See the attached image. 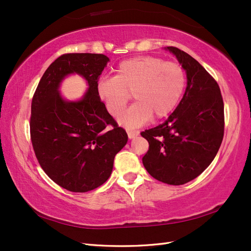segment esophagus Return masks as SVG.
<instances>
[{
    "mask_svg": "<svg viewBox=\"0 0 251 251\" xmlns=\"http://www.w3.org/2000/svg\"><path fill=\"white\" fill-rule=\"evenodd\" d=\"M139 134H140L139 131H127V136H128V138H130V139L137 137Z\"/></svg>",
    "mask_w": 251,
    "mask_h": 251,
    "instance_id": "obj_1",
    "label": "esophagus"
}]
</instances>
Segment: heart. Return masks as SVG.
<instances>
[{
	"label": "heart",
	"mask_w": 251,
	"mask_h": 251,
	"mask_svg": "<svg viewBox=\"0 0 251 251\" xmlns=\"http://www.w3.org/2000/svg\"><path fill=\"white\" fill-rule=\"evenodd\" d=\"M185 82V72L179 64L156 56H136L117 66L116 76L101 77L96 89L113 117L124 111L133 92L136 102L119 117V123L134 128L153 116L161 119L172 113L183 94Z\"/></svg>",
	"instance_id": "heart-1"
}]
</instances>
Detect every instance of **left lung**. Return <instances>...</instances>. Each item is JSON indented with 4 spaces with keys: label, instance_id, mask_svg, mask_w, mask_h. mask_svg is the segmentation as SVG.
<instances>
[{
    "label": "left lung",
    "instance_id": "1",
    "mask_svg": "<svg viewBox=\"0 0 251 251\" xmlns=\"http://www.w3.org/2000/svg\"><path fill=\"white\" fill-rule=\"evenodd\" d=\"M186 72L185 93L169 118L141 132L149 141L142 163L151 177L171 185L197 178L214 160L224 135V103L214 77L186 52L166 47Z\"/></svg>",
    "mask_w": 251,
    "mask_h": 251
}]
</instances>
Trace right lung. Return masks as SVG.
Masks as SVG:
<instances>
[{
  "label": "right lung",
  "mask_w": 251,
  "mask_h": 251,
  "mask_svg": "<svg viewBox=\"0 0 251 251\" xmlns=\"http://www.w3.org/2000/svg\"><path fill=\"white\" fill-rule=\"evenodd\" d=\"M109 60L95 53L60 55L45 71L32 98L30 136L35 156L48 177L67 191L86 193L103 184L111 176L114 158L127 142L126 132L97 93L100 75ZM74 73L85 78L89 88L79 101L69 102L58 89Z\"/></svg>",
  "instance_id": "add662e5"
}]
</instances>
